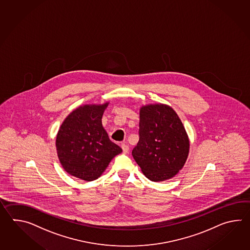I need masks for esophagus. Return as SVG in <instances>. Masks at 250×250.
<instances>
[{
    "instance_id": "1",
    "label": "esophagus",
    "mask_w": 250,
    "mask_h": 250,
    "mask_svg": "<svg viewBox=\"0 0 250 250\" xmlns=\"http://www.w3.org/2000/svg\"><path fill=\"white\" fill-rule=\"evenodd\" d=\"M122 148H123L124 154H127L128 153V146H127V144H122Z\"/></svg>"
}]
</instances>
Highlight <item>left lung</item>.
<instances>
[{
    "mask_svg": "<svg viewBox=\"0 0 250 250\" xmlns=\"http://www.w3.org/2000/svg\"><path fill=\"white\" fill-rule=\"evenodd\" d=\"M139 141L133 158L150 181H167L183 168L189 139L181 119L164 104L143 105L139 111Z\"/></svg>",
    "mask_w": 250,
    "mask_h": 250,
    "instance_id": "8db88e82",
    "label": "left lung"
}]
</instances>
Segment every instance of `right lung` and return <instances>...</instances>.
I'll list each match as a JSON object with an SVG mask.
<instances>
[{
    "mask_svg": "<svg viewBox=\"0 0 250 250\" xmlns=\"http://www.w3.org/2000/svg\"><path fill=\"white\" fill-rule=\"evenodd\" d=\"M109 104H83L65 118L56 136L60 163L69 175L95 181L112 158L123 152L108 137L102 117Z\"/></svg>",
    "mask_w": 250,
    "mask_h": 250,
    "instance_id": "obj_1",
    "label": "right lung"
}]
</instances>
